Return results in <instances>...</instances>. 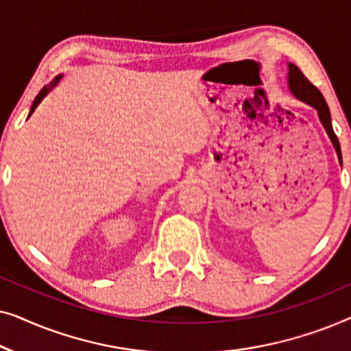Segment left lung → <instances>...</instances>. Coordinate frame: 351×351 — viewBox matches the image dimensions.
Listing matches in <instances>:
<instances>
[{"instance_id":"1","label":"left lung","mask_w":351,"mask_h":351,"mask_svg":"<svg viewBox=\"0 0 351 351\" xmlns=\"http://www.w3.org/2000/svg\"><path fill=\"white\" fill-rule=\"evenodd\" d=\"M287 84H289V90L295 95L297 99L304 100L305 104H308L310 107H313L316 112H318L319 121L323 123L326 132H328L330 142H332L335 152H337L339 162L342 165V152H340V143H339V138H337V136H335V132L332 129V123H330V112H329L328 104H326V100L323 97V94L319 93L316 86H313L308 80H306V76L302 73V71L299 70V66L294 64H289Z\"/></svg>"}]
</instances>
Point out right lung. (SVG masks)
Segmentation results:
<instances>
[{
    "label": "right lung",
    "instance_id": "right-lung-1",
    "mask_svg": "<svg viewBox=\"0 0 351 351\" xmlns=\"http://www.w3.org/2000/svg\"><path fill=\"white\" fill-rule=\"evenodd\" d=\"M60 78H62V75H59V76H56V78L51 81V84H47V86H45V88H43V89L40 90V93H38V95H36V97H35V100H33V104H32L30 113H28V118H30V114H32L33 112H35V108L38 107V105H40V104H41V100L46 97V95H47V93H49V90H51L52 88H54V86H56L57 83H59V81H60Z\"/></svg>",
    "mask_w": 351,
    "mask_h": 351
}]
</instances>
